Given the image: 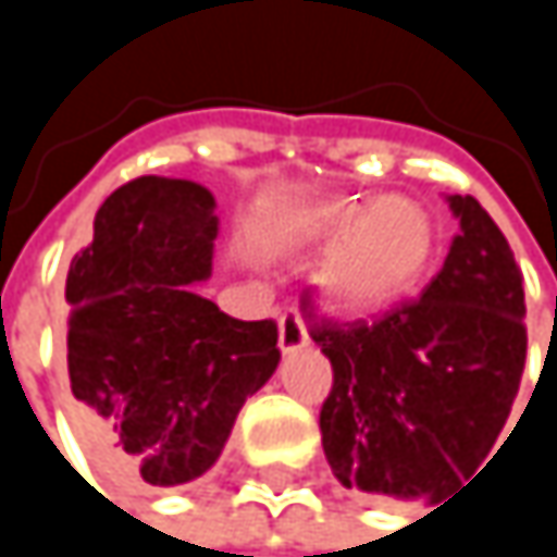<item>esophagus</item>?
Segmentation results:
<instances>
[{"mask_svg":"<svg viewBox=\"0 0 557 557\" xmlns=\"http://www.w3.org/2000/svg\"><path fill=\"white\" fill-rule=\"evenodd\" d=\"M309 345V329L299 315V309H286L280 315V351H299Z\"/></svg>","mask_w":557,"mask_h":557,"instance_id":"esophagus-1","label":"esophagus"}]
</instances>
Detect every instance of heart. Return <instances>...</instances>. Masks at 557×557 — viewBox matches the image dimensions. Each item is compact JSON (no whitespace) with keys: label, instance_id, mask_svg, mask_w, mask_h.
Wrapping results in <instances>:
<instances>
[{"label":"heart","instance_id":"b5f03b06","mask_svg":"<svg viewBox=\"0 0 557 557\" xmlns=\"http://www.w3.org/2000/svg\"><path fill=\"white\" fill-rule=\"evenodd\" d=\"M325 238H338L322 283L345 309H381L422 277L432 255L429 215L396 196L342 202L315 219Z\"/></svg>","mask_w":557,"mask_h":557}]
</instances>
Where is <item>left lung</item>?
Masks as SVG:
<instances>
[{"instance_id":"8db88e82","label":"left lung","mask_w":557,"mask_h":557,"mask_svg":"<svg viewBox=\"0 0 557 557\" xmlns=\"http://www.w3.org/2000/svg\"><path fill=\"white\" fill-rule=\"evenodd\" d=\"M461 222L416 299L374 319H315L332 361L319 429L332 474L361 494L416 500L461 484L494 448L525 368L522 271L487 209L448 196Z\"/></svg>"}]
</instances>
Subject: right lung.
I'll return each instance as SVG.
<instances>
[{"label":"right lung","mask_w":557,"mask_h":557,"mask_svg":"<svg viewBox=\"0 0 557 557\" xmlns=\"http://www.w3.org/2000/svg\"><path fill=\"white\" fill-rule=\"evenodd\" d=\"M215 196L138 176L96 212L66 274V374L79 438L151 487L202 478L238 409L280 364L277 322L225 315L193 283L212 274Z\"/></svg>","instance_id":"obj_1"}]
</instances>
